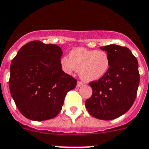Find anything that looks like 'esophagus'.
Instances as JSON below:
<instances>
[{
	"label": "esophagus",
	"mask_w": 149,
	"mask_h": 149,
	"mask_svg": "<svg viewBox=\"0 0 149 149\" xmlns=\"http://www.w3.org/2000/svg\"><path fill=\"white\" fill-rule=\"evenodd\" d=\"M82 85H83V82H81V81H78V82H77V86L79 88V87H80V86H82Z\"/></svg>",
	"instance_id": "34e87169"
}]
</instances>
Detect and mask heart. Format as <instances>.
Here are the masks:
<instances>
[{"label":"heart","instance_id":"obj_1","mask_svg":"<svg viewBox=\"0 0 149 149\" xmlns=\"http://www.w3.org/2000/svg\"><path fill=\"white\" fill-rule=\"evenodd\" d=\"M69 57H63L61 61L63 71L68 74L78 71L86 82L98 80L107 74L111 67L109 55L104 51L77 47L70 51Z\"/></svg>","mask_w":149,"mask_h":149}]
</instances>
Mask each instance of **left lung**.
I'll use <instances>...</instances> for the list:
<instances>
[{"instance_id":"1","label":"left lung","mask_w":149,"mask_h":149,"mask_svg":"<svg viewBox=\"0 0 149 149\" xmlns=\"http://www.w3.org/2000/svg\"><path fill=\"white\" fill-rule=\"evenodd\" d=\"M111 59L107 74L89 82L92 95L86 107L92 117L111 120L130 109L137 95L140 76L138 61L127 47L110 45L101 47Z\"/></svg>"}]
</instances>
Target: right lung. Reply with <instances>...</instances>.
<instances>
[{
  "label": "right lung",
  "mask_w": 149,
  "mask_h": 149,
  "mask_svg": "<svg viewBox=\"0 0 149 149\" xmlns=\"http://www.w3.org/2000/svg\"><path fill=\"white\" fill-rule=\"evenodd\" d=\"M63 51L58 45L32 41L11 62L9 87L17 108L32 120L52 119L61 111L75 78L62 70Z\"/></svg>",
  "instance_id": "right-lung-1"
}]
</instances>
